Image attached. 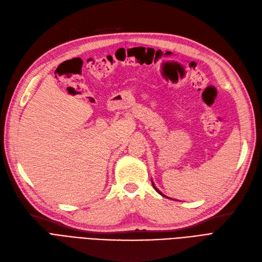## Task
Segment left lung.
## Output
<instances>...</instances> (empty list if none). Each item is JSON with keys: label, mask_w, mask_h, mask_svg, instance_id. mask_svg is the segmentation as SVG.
<instances>
[{"label": "left lung", "mask_w": 262, "mask_h": 262, "mask_svg": "<svg viewBox=\"0 0 262 262\" xmlns=\"http://www.w3.org/2000/svg\"><path fill=\"white\" fill-rule=\"evenodd\" d=\"M153 187H154V185H153ZM154 189H156V190H157V191H158V192L160 193V194H161V195H163V194H162V193H161V192H160V191H159V190H158V189H157L156 187H154ZM163 196H165V195H163Z\"/></svg>", "instance_id": "1"}]
</instances>
